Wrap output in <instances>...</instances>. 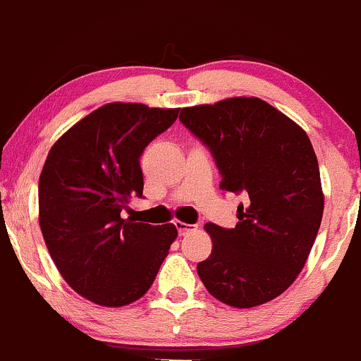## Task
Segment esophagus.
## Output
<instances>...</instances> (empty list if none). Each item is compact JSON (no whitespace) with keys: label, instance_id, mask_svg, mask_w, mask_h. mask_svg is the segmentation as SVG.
Returning <instances> with one entry per match:
<instances>
[{"label":"esophagus","instance_id":"esophagus-1","mask_svg":"<svg viewBox=\"0 0 361 361\" xmlns=\"http://www.w3.org/2000/svg\"><path fill=\"white\" fill-rule=\"evenodd\" d=\"M174 225H176L178 233L180 235H187L195 230V225H188V223H183V221H174Z\"/></svg>","mask_w":361,"mask_h":361}]
</instances>
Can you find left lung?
Masks as SVG:
<instances>
[{
    "mask_svg": "<svg viewBox=\"0 0 361 361\" xmlns=\"http://www.w3.org/2000/svg\"><path fill=\"white\" fill-rule=\"evenodd\" d=\"M180 121L209 147L219 188L245 192L235 228L207 223L212 250L197 264L218 301L254 308L279 298L305 268L324 214V190L308 135L256 97L181 109Z\"/></svg>",
    "mask_w": 361,
    "mask_h": 361,
    "instance_id": "1",
    "label": "left lung"
}]
</instances>
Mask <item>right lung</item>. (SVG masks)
<instances>
[{
	"label": "right lung",
	"mask_w": 361,
	"mask_h": 361,
	"mask_svg": "<svg viewBox=\"0 0 361 361\" xmlns=\"http://www.w3.org/2000/svg\"><path fill=\"white\" fill-rule=\"evenodd\" d=\"M180 109L112 102L53 143L39 176V226L56 270L94 305L138 301L157 276L178 230L121 218L142 197L143 149Z\"/></svg>",
	"instance_id": "right-lung-1"
}]
</instances>
